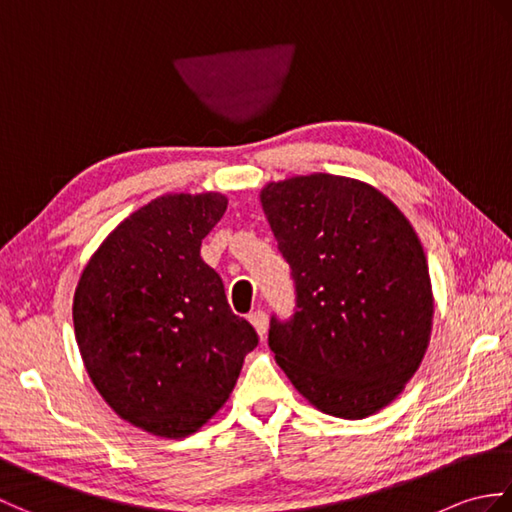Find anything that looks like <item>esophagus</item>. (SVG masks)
Wrapping results in <instances>:
<instances>
[{
	"label": "esophagus",
	"instance_id": "34e87169",
	"mask_svg": "<svg viewBox=\"0 0 512 512\" xmlns=\"http://www.w3.org/2000/svg\"><path fill=\"white\" fill-rule=\"evenodd\" d=\"M248 321L253 323V328H255V332L259 334V339H266V332H268V314H266L264 310H255V312H250Z\"/></svg>",
	"mask_w": 512,
	"mask_h": 512
}]
</instances>
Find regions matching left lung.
I'll return each mask as SVG.
<instances>
[{
    "mask_svg": "<svg viewBox=\"0 0 512 512\" xmlns=\"http://www.w3.org/2000/svg\"><path fill=\"white\" fill-rule=\"evenodd\" d=\"M259 200L297 288L295 317L270 321L277 365L319 411L374 416L402 394L431 339L416 231L372 184L332 173L268 182Z\"/></svg>",
    "mask_w": 512,
    "mask_h": 512,
    "instance_id": "left-lung-1",
    "label": "left lung"
}]
</instances>
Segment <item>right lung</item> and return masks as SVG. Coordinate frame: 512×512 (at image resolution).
<instances>
[{"label":"right lung","instance_id":"obj_1","mask_svg":"<svg viewBox=\"0 0 512 512\" xmlns=\"http://www.w3.org/2000/svg\"><path fill=\"white\" fill-rule=\"evenodd\" d=\"M217 191L167 193L107 235L74 290L76 345L118 416L158 438L200 431L231 396L257 332L200 257L222 220Z\"/></svg>","mask_w":512,"mask_h":512}]
</instances>
